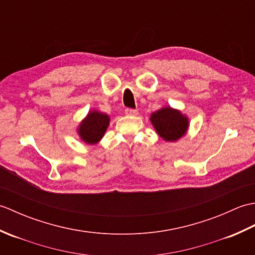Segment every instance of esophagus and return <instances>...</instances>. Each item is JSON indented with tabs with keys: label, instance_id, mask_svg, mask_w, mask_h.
<instances>
[{
	"label": "esophagus",
	"instance_id": "1",
	"mask_svg": "<svg viewBox=\"0 0 255 255\" xmlns=\"http://www.w3.org/2000/svg\"><path fill=\"white\" fill-rule=\"evenodd\" d=\"M125 114H126L127 116H136L138 115V111L132 110V108H127V110L125 111Z\"/></svg>",
	"mask_w": 255,
	"mask_h": 255
}]
</instances>
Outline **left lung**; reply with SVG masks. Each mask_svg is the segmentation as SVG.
<instances>
[{
    "label": "left lung",
    "instance_id": "1",
    "mask_svg": "<svg viewBox=\"0 0 255 255\" xmlns=\"http://www.w3.org/2000/svg\"><path fill=\"white\" fill-rule=\"evenodd\" d=\"M150 122L159 134L166 142H176L186 134L189 121L180 110L164 106L150 115Z\"/></svg>",
    "mask_w": 255,
    "mask_h": 255
}]
</instances>
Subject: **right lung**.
Returning a JSON list of instances; mask_svg holds the SVG:
<instances>
[{
	"instance_id": "obj_1",
	"label": "right lung",
	"mask_w": 255,
	"mask_h": 255,
	"mask_svg": "<svg viewBox=\"0 0 255 255\" xmlns=\"http://www.w3.org/2000/svg\"><path fill=\"white\" fill-rule=\"evenodd\" d=\"M110 115L97 110H91L77 128L80 139L86 144L99 143L110 126Z\"/></svg>"
}]
</instances>
